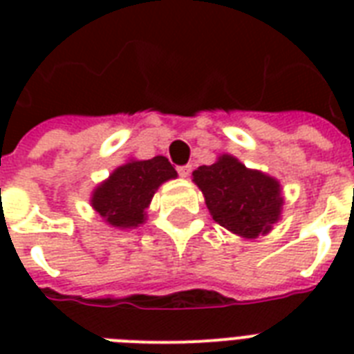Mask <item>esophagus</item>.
I'll return each instance as SVG.
<instances>
[{
  "label": "esophagus",
  "instance_id": "obj_1",
  "mask_svg": "<svg viewBox=\"0 0 354 354\" xmlns=\"http://www.w3.org/2000/svg\"><path fill=\"white\" fill-rule=\"evenodd\" d=\"M178 174L182 178H187L189 174H191V165H182V167H178Z\"/></svg>",
  "mask_w": 354,
  "mask_h": 354
}]
</instances>
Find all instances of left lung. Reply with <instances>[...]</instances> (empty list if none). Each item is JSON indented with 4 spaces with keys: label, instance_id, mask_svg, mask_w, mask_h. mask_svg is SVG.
<instances>
[{
    "label": "left lung",
    "instance_id": "8db88e82",
    "mask_svg": "<svg viewBox=\"0 0 354 354\" xmlns=\"http://www.w3.org/2000/svg\"><path fill=\"white\" fill-rule=\"evenodd\" d=\"M193 182L205 198L213 221L242 239L268 235L283 211L279 180L257 169H248L232 154L193 172Z\"/></svg>",
    "mask_w": 354,
    "mask_h": 354
}]
</instances>
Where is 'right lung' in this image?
<instances>
[{
  "label": "right lung",
  "instance_id": "obj_1",
  "mask_svg": "<svg viewBox=\"0 0 354 354\" xmlns=\"http://www.w3.org/2000/svg\"><path fill=\"white\" fill-rule=\"evenodd\" d=\"M178 178L165 156L128 160L91 191L90 204L108 226L132 230L147 221V207L161 183Z\"/></svg>",
  "mask_w": 354,
  "mask_h": 354
}]
</instances>
